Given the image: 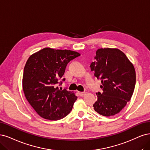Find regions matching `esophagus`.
<instances>
[{"label": "esophagus", "instance_id": "esophagus-1", "mask_svg": "<svg viewBox=\"0 0 150 150\" xmlns=\"http://www.w3.org/2000/svg\"><path fill=\"white\" fill-rule=\"evenodd\" d=\"M85 94V92H79V95H80V96H83Z\"/></svg>", "mask_w": 150, "mask_h": 150}]
</instances>
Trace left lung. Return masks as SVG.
Here are the masks:
<instances>
[{
	"label": "left lung",
	"instance_id": "1",
	"mask_svg": "<svg viewBox=\"0 0 150 150\" xmlns=\"http://www.w3.org/2000/svg\"><path fill=\"white\" fill-rule=\"evenodd\" d=\"M95 61L90 67L100 80L103 92L96 93L95 112L105 117L118 113L131 99L136 83L133 64L123 52L117 49H99Z\"/></svg>",
	"mask_w": 150,
	"mask_h": 150
}]
</instances>
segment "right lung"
<instances>
[{
  "mask_svg": "<svg viewBox=\"0 0 150 150\" xmlns=\"http://www.w3.org/2000/svg\"><path fill=\"white\" fill-rule=\"evenodd\" d=\"M80 55L71 50L45 48L28 58L23 69V90L41 117L58 120L70 113L77 96L57 85L65 80L62 76L68 63Z\"/></svg>",
  "mask_w": 150,
  "mask_h": 150,
  "instance_id": "1",
  "label": "right lung"
}]
</instances>
